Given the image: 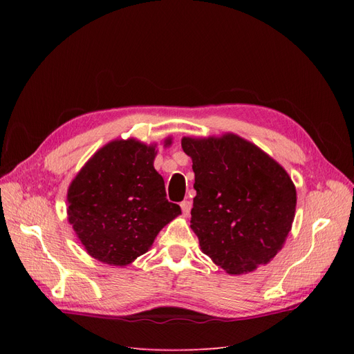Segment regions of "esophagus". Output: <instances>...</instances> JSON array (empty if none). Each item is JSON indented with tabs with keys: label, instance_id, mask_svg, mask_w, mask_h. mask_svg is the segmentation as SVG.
I'll list each match as a JSON object with an SVG mask.
<instances>
[{
	"label": "esophagus",
	"instance_id": "esophagus-1",
	"mask_svg": "<svg viewBox=\"0 0 354 354\" xmlns=\"http://www.w3.org/2000/svg\"><path fill=\"white\" fill-rule=\"evenodd\" d=\"M180 207H181V211H183L185 216H189L190 208H192V202L190 201H183L180 203Z\"/></svg>",
	"mask_w": 354,
	"mask_h": 354
}]
</instances>
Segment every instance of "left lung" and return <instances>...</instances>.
<instances>
[{
    "mask_svg": "<svg viewBox=\"0 0 354 354\" xmlns=\"http://www.w3.org/2000/svg\"><path fill=\"white\" fill-rule=\"evenodd\" d=\"M195 173L190 227L201 250L230 274L252 272L282 250L292 227L291 177L245 138H181Z\"/></svg>",
    "mask_w": 354,
    "mask_h": 354,
    "instance_id": "left-lung-1",
    "label": "left lung"
}]
</instances>
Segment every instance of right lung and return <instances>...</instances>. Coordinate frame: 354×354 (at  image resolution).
Masks as SVG:
<instances>
[{
    "instance_id": "obj_1",
    "label": "right lung",
    "mask_w": 354,
    "mask_h": 354,
    "mask_svg": "<svg viewBox=\"0 0 354 354\" xmlns=\"http://www.w3.org/2000/svg\"><path fill=\"white\" fill-rule=\"evenodd\" d=\"M155 147L134 138L113 140L72 180L68 218L93 259L111 266L133 263L181 214L168 202L164 178L153 167Z\"/></svg>"
}]
</instances>
